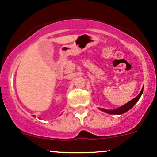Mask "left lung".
<instances>
[{
    "mask_svg": "<svg viewBox=\"0 0 157 157\" xmlns=\"http://www.w3.org/2000/svg\"><path fill=\"white\" fill-rule=\"evenodd\" d=\"M143 90H144V87L142 88L140 92L139 93V94L136 98H135L134 99H132V101H130L129 102H128L127 103H125V105L123 106H120V107L117 108V109H103V108H99L101 111H103V112L106 113L108 114H110V115H121V114H123L125 113V112L128 111L129 109H132L135 104L138 101V100L140 99V96H141L142 93H143Z\"/></svg>",
    "mask_w": 157,
    "mask_h": 157,
    "instance_id": "left-lung-1",
    "label": "left lung"
}]
</instances>
